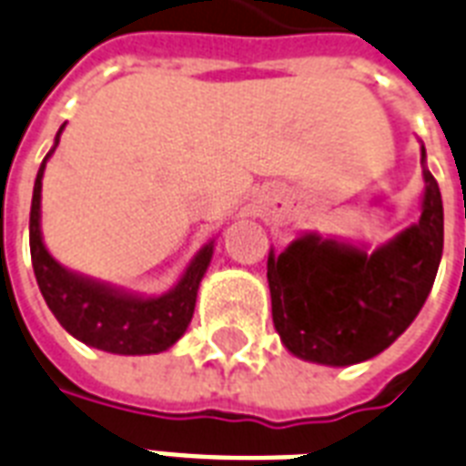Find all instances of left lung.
I'll use <instances>...</instances> for the list:
<instances>
[{"label": "left lung", "instance_id": "1", "mask_svg": "<svg viewBox=\"0 0 466 466\" xmlns=\"http://www.w3.org/2000/svg\"><path fill=\"white\" fill-rule=\"evenodd\" d=\"M423 177L420 221L371 255L316 236L269 255L274 328L289 352L345 367L380 355L413 323L442 258V199L435 177Z\"/></svg>", "mask_w": 466, "mask_h": 466}]
</instances>
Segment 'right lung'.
Wrapping results in <instances>:
<instances>
[{
    "instance_id": "right-lung-1",
    "label": "right lung",
    "mask_w": 466,
    "mask_h": 466,
    "mask_svg": "<svg viewBox=\"0 0 466 466\" xmlns=\"http://www.w3.org/2000/svg\"><path fill=\"white\" fill-rule=\"evenodd\" d=\"M50 153L46 155V160ZM46 160L34 184L28 240H31L35 282L53 316L77 340L114 355H153L175 345L192 320L197 291L214 255V245L208 243L207 248H201L179 284L160 299L126 297L67 272L50 258L41 240L38 218H41V177Z\"/></svg>"
}]
</instances>
